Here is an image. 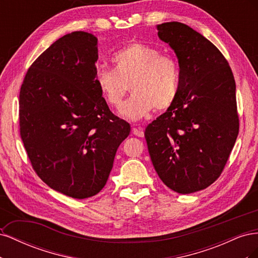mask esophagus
<instances>
[{
    "instance_id": "1",
    "label": "esophagus",
    "mask_w": 258,
    "mask_h": 258,
    "mask_svg": "<svg viewBox=\"0 0 258 258\" xmlns=\"http://www.w3.org/2000/svg\"><path fill=\"white\" fill-rule=\"evenodd\" d=\"M132 132H134V135L137 136V137H140V138H143L144 137V130L141 126H136L132 128Z\"/></svg>"
}]
</instances>
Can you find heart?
Instances as JSON below:
<instances>
[{
  "instance_id": "obj_1",
  "label": "heart",
  "mask_w": 258,
  "mask_h": 258,
  "mask_svg": "<svg viewBox=\"0 0 258 258\" xmlns=\"http://www.w3.org/2000/svg\"><path fill=\"white\" fill-rule=\"evenodd\" d=\"M114 70L98 69L96 84L100 95L111 107L118 108L128 90L131 97L120 113L130 119H140L153 108L168 110L175 102L181 72L177 60L169 53L143 43H131L112 57Z\"/></svg>"
}]
</instances>
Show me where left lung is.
Returning <instances> with one entry per match:
<instances>
[{
  "mask_svg": "<svg viewBox=\"0 0 258 258\" xmlns=\"http://www.w3.org/2000/svg\"><path fill=\"white\" fill-rule=\"evenodd\" d=\"M178 59L179 89L144 136L161 181L178 194L207 188L220 177L239 134L236 83L224 54L185 23L157 26Z\"/></svg>",
  "mask_w": 258,
  "mask_h": 258,
  "instance_id": "1",
  "label": "left lung"
}]
</instances>
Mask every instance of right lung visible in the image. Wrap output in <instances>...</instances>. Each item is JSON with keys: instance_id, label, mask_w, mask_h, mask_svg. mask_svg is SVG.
<instances>
[{"instance_id": "right-lung-1", "label": "right lung", "mask_w": 258, "mask_h": 258, "mask_svg": "<svg viewBox=\"0 0 258 258\" xmlns=\"http://www.w3.org/2000/svg\"><path fill=\"white\" fill-rule=\"evenodd\" d=\"M98 38L60 37L28 69L19 93V130L35 173L50 188L85 199L106 184L130 124L115 116L96 84Z\"/></svg>"}]
</instances>
